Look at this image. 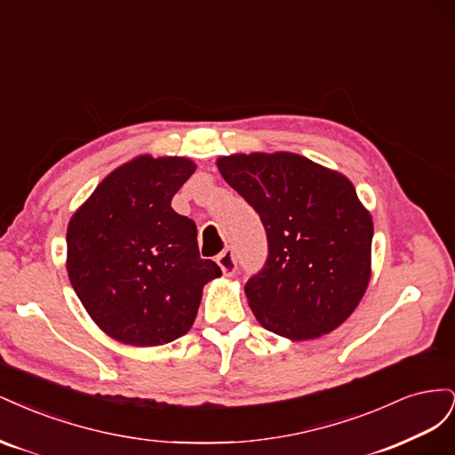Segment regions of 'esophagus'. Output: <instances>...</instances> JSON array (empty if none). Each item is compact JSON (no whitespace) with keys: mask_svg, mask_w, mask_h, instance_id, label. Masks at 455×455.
Instances as JSON below:
<instances>
[{"mask_svg":"<svg viewBox=\"0 0 455 455\" xmlns=\"http://www.w3.org/2000/svg\"><path fill=\"white\" fill-rule=\"evenodd\" d=\"M216 264L220 266V269H222L226 277H231V275L235 273V269H237V259H235V254H233L231 249H226L224 252H220L216 256Z\"/></svg>","mask_w":455,"mask_h":455,"instance_id":"1","label":"esophagus"}]
</instances>
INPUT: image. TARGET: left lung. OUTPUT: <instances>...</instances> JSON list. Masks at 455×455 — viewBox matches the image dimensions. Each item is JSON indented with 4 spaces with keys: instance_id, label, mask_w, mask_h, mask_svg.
I'll return each mask as SVG.
<instances>
[{
    "instance_id": "left-lung-1",
    "label": "left lung",
    "mask_w": 455,
    "mask_h": 455,
    "mask_svg": "<svg viewBox=\"0 0 455 455\" xmlns=\"http://www.w3.org/2000/svg\"><path fill=\"white\" fill-rule=\"evenodd\" d=\"M259 214L264 269L244 284L258 323L292 341L321 338L356 309L371 275V216L347 176L291 151L216 159Z\"/></svg>"
}]
</instances>
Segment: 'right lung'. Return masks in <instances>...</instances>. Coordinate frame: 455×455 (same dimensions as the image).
I'll use <instances>...</instances> for the list:
<instances>
[{
    "mask_svg": "<svg viewBox=\"0 0 455 455\" xmlns=\"http://www.w3.org/2000/svg\"><path fill=\"white\" fill-rule=\"evenodd\" d=\"M197 164L139 156L109 172L70 218L66 269L77 298L104 334L156 347L194 324L203 286L222 271L201 259L194 220L171 201Z\"/></svg>",
    "mask_w": 455,
    "mask_h": 455,
    "instance_id": "right-lung-1",
    "label": "right lung"
}]
</instances>
